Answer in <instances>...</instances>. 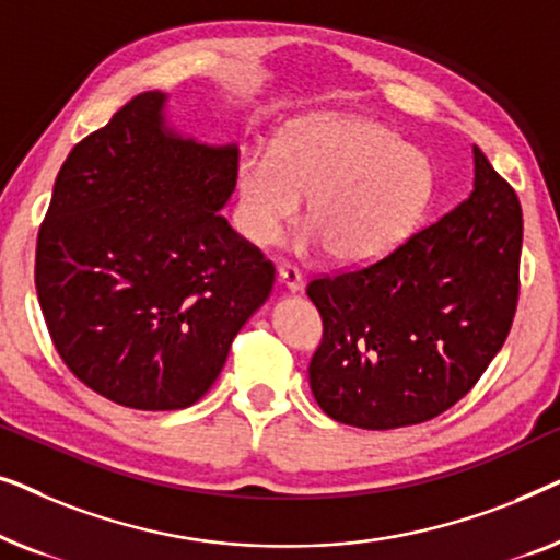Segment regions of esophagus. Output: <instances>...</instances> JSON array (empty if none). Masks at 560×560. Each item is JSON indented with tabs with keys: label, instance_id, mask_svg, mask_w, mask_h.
Here are the masks:
<instances>
[{
	"label": "esophagus",
	"instance_id": "1",
	"mask_svg": "<svg viewBox=\"0 0 560 560\" xmlns=\"http://www.w3.org/2000/svg\"><path fill=\"white\" fill-rule=\"evenodd\" d=\"M278 280H280V285L288 290V293H298V290H303V275L298 272L293 265H280Z\"/></svg>",
	"mask_w": 560,
	"mask_h": 560
}]
</instances>
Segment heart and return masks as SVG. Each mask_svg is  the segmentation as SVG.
<instances>
[{
  "mask_svg": "<svg viewBox=\"0 0 560 560\" xmlns=\"http://www.w3.org/2000/svg\"><path fill=\"white\" fill-rule=\"evenodd\" d=\"M433 171L423 152L366 117L326 114L280 137L272 155L249 152L236 165V224L252 244L270 247L301 217L303 255L326 252L343 265L387 257L423 213Z\"/></svg>",
  "mask_w": 560,
  "mask_h": 560,
  "instance_id": "heart-1",
  "label": "heart"
}]
</instances>
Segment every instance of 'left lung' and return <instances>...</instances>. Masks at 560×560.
Returning a JSON list of instances; mask_svg holds the SVG:
<instances>
[{"label": "left lung", "mask_w": 560, "mask_h": 560, "mask_svg": "<svg viewBox=\"0 0 560 560\" xmlns=\"http://www.w3.org/2000/svg\"><path fill=\"white\" fill-rule=\"evenodd\" d=\"M523 211L474 144V188L380 262L313 280L324 318L311 389L326 416L366 431L416 425L462 400L508 339Z\"/></svg>", "instance_id": "left-lung-1"}]
</instances>
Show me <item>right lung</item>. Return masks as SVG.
I'll list each match as a JSON object with an SVG mask.
<instances>
[{
    "label": "right lung",
    "instance_id": "right-lung-1",
    "mask_svg": "<svg viewBox=\"0 0 560 560\" xmlns=\"http://www.w3.org/2000/svg\"><path fill=\"white\" fill-rule=\"evenodd\" d=\"M236 144H206L144 91L71 150L37 234L35 288L58 354L135 410L209 393L275 267L221 217Z\"/></svg>",
    "mask_w": 560,
    "mask_h": 560
}]
</instances>
